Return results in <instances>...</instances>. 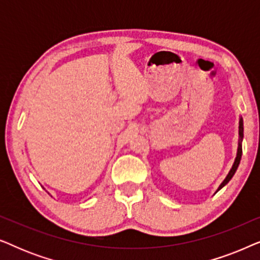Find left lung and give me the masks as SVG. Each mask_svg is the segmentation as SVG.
<instances>
[{
	"label": "left lung",
	"instance_id": "8db88e82",
	"mask_svg": "<svg viewBox=\"0 0 260 260\" xmlns=\"http://www.w3.org/2000/svg\"><path fill=\"white\" fill-rule=\"evenodd\" d=\"M243 137H244V124H243V118H241V117H240V119H239V143H238L237 157H236V159H234V163H233L232 168H231L230 173L227 174L226 179L222 181V183L220 184L219 188H218V190H216V191H219L222 187H225L226 184L230 182L231 179H232L234 174H236L238 167H239V163H240V159H241V154H243V148H241V142H243ZM216 191H215V193H216Z\"/></svg>",
	"mask_w": 260,
	"mask_h": 260
}]
</instances>
